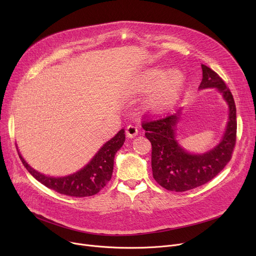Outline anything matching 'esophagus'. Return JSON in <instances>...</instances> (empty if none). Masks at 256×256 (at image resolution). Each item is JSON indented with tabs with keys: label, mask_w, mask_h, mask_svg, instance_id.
Masks as SVG:
<instances>
[{
	"label": "esophagus",
	"mask_w": 256,
	"mask_h": 256,
	"mask_svg": "<svg viewBox=\"0 0 256 256\" xmlns=\"http://www.w3.org/2000/svg\"><path fill=\"white\" fill-rule=\"evenodd\" d=\"M138 134V126L130 124L126 128V136L128 138H135Z\"/></svg>",
	"instance_id": "obj_1"
}]
</instances>
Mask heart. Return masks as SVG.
<instances>
[{"instance_id": "heart-1", "label": "heart", "mask_w": 256, "mask_h": 256, "mask_svg": "<svg viewBox=\"0 0 256 256\" xmlns=\"http://www.w3.org/2000/svg\"><path fill=\"white\" fill-rule=\"evenodd\" d=\"M186 83L182 72L173 70L166 74L160 67L145 70L137 80L136 89L139 92H150V104L156 110H164L176 102Z\"/></svg>"}]
</instances>
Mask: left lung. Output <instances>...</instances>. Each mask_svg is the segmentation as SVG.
Listing matches in <instances>:
<instances>
[{
  "mask_svg": "<svg viewBox=\"0 0 256 256\" xmlns=\"http://www.w3.org/2000/svg\"><path fill=\"white\" fill-rule=\"evenodd\" d=\"M199 89L216 88L228 104V121L219 144L204 154H191L176 140L182 109L176 114L143 121L145 137L152 146V168L156 182L166 190L184 192L200 186L223 170L230 162L236 139V109L232 94L218 74L201 65Z\"/></svg>",
  "mask_w": 256,
  "mask_h": 256,
  "instance_id": "1",
  "label": "left lung"
}]
</instances>
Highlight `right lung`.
<instances>
[{"label":"right lung","instance_id":"obj_1","mask_svg":"<svg viewBox=\"0 0 256 256\" xmlns=\"http://www.w3.org/2000/svg\"><path fill=\"white\" fill-rule=\"evenodd\" d=\"M124 141L126 135L124 130L122 128L111 140L106 142L100 147V150L86 166L70 176L61 178L44 176V174L36 171L26 162L18 150V152L22 163L31 173V176L39 182L48 186V189L67 196L87 197L98 193L108 182H110L115 154L124 145Z\"/></svg>","mask_w":256,"mask_h":256}]
</instances>
